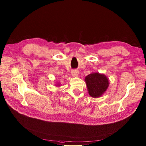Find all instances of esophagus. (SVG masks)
<instances>
[{
    "instance_id": "obj_1",
    "label": "esophagus",
    "mask_w": 146,
    "mask_h": 146,
    "mask_svg": "<svg viewBox=\"0 0 146 146\" xmlns=\"http://www.w3.org/2000/svg\"><path fill=\"white\" fill-rule=\"evenodd\" d=\"M71 75L73 76H78L79 75V71L78 70H73L71 72Z\"/></svg>"
}]
</instances>
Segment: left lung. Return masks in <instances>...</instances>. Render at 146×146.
<instances>
[{"mask_svg":"<svg viewBox=\"0 0 146 146\" xmlns=\"http://www.w3.org/2000/svg\"><path fill=\"white\" fill-rule=\"evenodd\" d=\"M89 94L93 98L101 97L109 85L108 79L104 74L92 73L85 78Z\"/></svg>","mask_w":146,"mask_h":146,"instance_id":"obj_1","label":"left lung"}]
</instances>
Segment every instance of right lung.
<instances>
[{
	"label": "right lung",
	"instance_id": "1",
	"mask_svg": "<svg viewBox=\"0 0 146 146\" xmlns=\"http://www.w3.org/2000/svg\"><path fill=\"white\" fill-rule=\"evenodd\" d=\"M57 86H60V84H58V85H57Z\"/></svg>",
	"mask_w": 146,
	"mask_h": 146
}]
</instances>
